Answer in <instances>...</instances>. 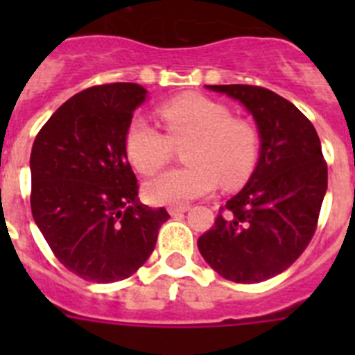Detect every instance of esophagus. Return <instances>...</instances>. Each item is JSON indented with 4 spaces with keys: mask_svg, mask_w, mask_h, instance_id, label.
I'll list each match as a JSON object with an SVG mask.
<instances>
[{
    "mask_svg": "<svg viewBox=\"0 0 355 355\" xmlns=\"http://www.w3.org/2000/svg\"><path fill=\"white\" fill-rule=\"evenodd\" d=\"M188 209H190V206H171V208H168V213H171L172 216H178L187 213Z\"/></svg>",
    "mask_w": 355,
    "mask_h": 355,
    "instance_id": "esophagus-1",
    "label": "esophagus"
}]
</instances>
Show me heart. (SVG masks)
Returning <instances> with one entry per match:
<instances>
[{
  "label": "heart",
  "instance_id": "obj_1",
  "mask_svg": "<svg viewBox=\"0 0 355 355\" xmlns=\"http://www.w3.org/2000/svg\"><path fill=\"white\" fill-rule=\"evenodd\" d=\"M163 131L142 117L130 122L126 153L140 174L163 168L183 149L184 168H174L149 180L144 187L153 205L180 206L211 193L218 181L234 188L245 183L259 159L258 126L233 115L227 105L200 94H187L159 106Z\"/></svg>",
  "mask_w": 355,
  "mask_h": 355
}]
</instances>
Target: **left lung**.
Here are the masks:
<instances>
[{
    "mask_svg": "<svg viewBox=\"0 0 355 355\" xmlns=\"http://www.w3.org/2000/svg\"><path fill=\"white\" fill-rule=\"evenodd\" d=\"M238 99L261 137L249 183L197 240L202 258L233 283L281 274L309 245L327 190V163L311 121L293 103L256 85H208Z\"/></svg>",
    "mask_w": 355,
    "mask_h": 355,
    "instance_id": "8db88e82",
    "label": "left lung"
}]
</instances>
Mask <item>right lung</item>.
Here are the masks:
<instances>
[{
	"label": "right lung",
	"instance_id": "right-lung-1",
	"mask_svg": "<svg viewBox=\"0 0 355 355\" xmlns=\"http://www.w3.org/2000/svg\"><path fill=\"white\" fill-rule=\"evenodd\" d=\"M137 83L96 85L65 101L31 147V213L56 259L92 283L133 275L171 215L139 202L126 153Z\"/></svg>",
	"mask_w": 355,
	"mask_h": 355
}]
</instances>
